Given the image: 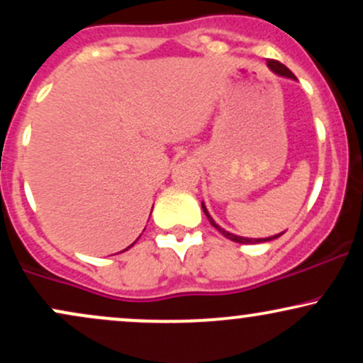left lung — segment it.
Listing matches in <instances>:
<instances>
[{
	"instance_id": "left-lung-1",
	"label": "left lung",
	"mask_w": 363,
	"mask_h": 363,
	"mask_svg": "<svg viewBox=\"0 0 363 363\" xmlns=\"http://www.w3.org/2000/svg\"><path fill=\"white\" fill-rule=\"evenodd\" d=\"M268 66H269V69H272L273 73H277V74H278V77H285V78H291V80H295L294 73H291L290 69L286 68V66H283L281 62H278V61H268ZM201 208H203V211H205V215H206L208 222H210L211 225H213V227L216 228V230H218L220 234H222L223 237H227V239L234 240V242H239V244H261V242H268V240L278 239V237H280V235L283 234V232H281V234H278V235H272V237H264V239H251V237H240V235L230 234V232L223 230V228L220 227V225L216 223L213 218H211V215L208 213V210H206L205 203H201Z\"/></svg>"
}]
</instances>
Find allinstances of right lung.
I'll use <instances>...</instances> for the list:
<instances>
[{"mask_svg": "<svg viewBox=\"0 0 363 363\" xmlns=\"http://www.w3.org/2000/svg\"><path fill=\"white\" fill-rule=\"evenodd\" d=\"M131 245H135V242H133ZM131 245H129V247H131ZM129 247H126V249H129ZM126 249H124V251H126Z\"/></svg>", "mask_w": 363, "mask_h": 363, "instance_id": "obj_1", "label": "right lung"}]
</instances>
